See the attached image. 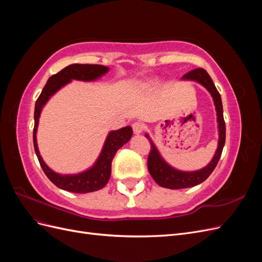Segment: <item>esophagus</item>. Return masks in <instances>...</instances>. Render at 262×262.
I'll list each match as a JSON object with an SVG mask.
<instances>
[{
  "instance_id": "34e87169",
  "label": "esophagus",
  "mask_w": 262,
  "mask_h": 262,
  "mask_svg": "<svg viewBox=\"0 0 262 262\" xmlns=\"http://www.w3.org/2000/svg\"><path fill=\"white\" fill-rule=\"evenodd\" d=\"M132 129H133V132L136 133V134H140V133H142L144 131V129H145V125L142 123V122H139V121H137V122H134L133 124H132Z\"/></svg>"
}]
</instances>
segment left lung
<instances>
[{
  "label": "left lung",
  "instance_id": "left-lung-1",
  "mask_svg": "<svg viewBox=\"0 0 262 262\" xmlns=\"http://www.w3.org/2000/svg\"><path fill=\"white\" fill-rule=\"evenodd\" d=\"M181 80H190L195 81L203 85L207 89L210 94L212 95L214 105H215L216 115H217V123H219V145L215 154H214L212 161L205 166L204 168L196 170V171H180L175 168H172L166 163L158 150L152 140L149 139L147 134L145 137L150 142V152L147 157V168L150 173V176L157 182L158 185L164 188L168 189H182V188H189L201 184L205 179H207L220 161V157L223 150L225 144V121L223 117V106H222V99L221 95L217 92L215 85H214L212 78L208 74L207 71L204 69H194L190 71L187 74L182 76Z\"/></svg>",
  "mask_w": 262,
  "mask_h": 262
}]
</instances>
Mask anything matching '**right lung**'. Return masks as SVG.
Segmentation results:
<instances>
[{"label": "right lung", "instance_id": "right-lung-1", "mask_svg": "<svg viewBox=\"0 0 262 262\" xmlns=\"http://www.w3.org/2000/svg\"><path fill=\"white\" fill-rule=\"evenodd\" d=\"M108 70L109 69L107 67L99 64H71L61 70L57 74L49 77L48 82L45 85L41 94L39 95L36 101L33 137L36 155L46 176L58 188L67 190V191L74 193H87L97 191V190L104 188L110 178V173H112V162L116 152L131 139L133 131L131 126H124L120 130L109 132L98 160L92 168L81 173H76V175H60V173L51 170L46 165L38 149L36 133L41 109L55 92H58L61 87L67 85L72 80L86 82L94 81L107 73Z\"/></svg>", "mask_w": 262, "mask_h": 262}]
</instances>
